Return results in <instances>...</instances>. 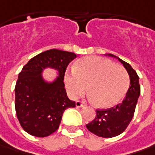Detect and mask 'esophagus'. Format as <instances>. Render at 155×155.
<instances>
[{
  "instance_id": "esophagus-1",
  "label": "esophagus",
  "mask_w": 155,
  "mask_h": 155,
  "mask_svg": "<svg viewBox=\"0 0 155 155\" xmlns=\"http://www.w3.org/2000/svg\"><path fill=\"white\" fill-rule=\"evenodd\" d=\"M75 106H76L77 107H81L84 106V103H83L82 101H77L75 102Z\"/></svg>"
}]
</instances>
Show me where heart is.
I'll return each instance as SVG.
<instances>
[{"label":"heart","instance_id":"obj_1","mask_svg":"<svg viewBox=\"0 0 155 155\" xmlns=\"http://www.w3.org/2000/svg\"><path fill=\"white\" fill-rule=\"evenodd\" d=\"M65 87L72 98L87 91L94 104L108 108L124 97L129 87V75L122 66L99 56H87L76 62L64 75Z\"/></svg>","mask_w":155,"mask_h":155}]
</instances>
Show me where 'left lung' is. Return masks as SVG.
<instances>
[{"instance_id":"8db88e82","label":"left lung","mask_w":155,"mask_h":155,"mask_svg":"<svg viewBox=\"0 0 155 155\" xmlns=\"http://www.w3.org/2000/svg\"><path fill=\"white\" fill-rule=\"evenodd\" d=\"M108 55L116 57L111 54H108ZM118 60L123 64L130 78V86L126 94V97L121 103L111 108L97 109L94 120L86 125L91 133L103 138L117 136L126 130L134 117L138 98L140 94V86L139 84L137 73L128 63L120 58Z\"/></svg>"}]
</instances>
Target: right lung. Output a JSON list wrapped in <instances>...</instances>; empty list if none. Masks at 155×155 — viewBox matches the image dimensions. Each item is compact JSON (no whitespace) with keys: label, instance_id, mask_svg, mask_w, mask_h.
<instances>
[{"label":"right lung","instance_id":"obj_1","mask_svg":"<svg viewBox=\"0 0 155 155\" xmlns=\"http://www.w3.org/2000/svg\"><path fill=\"white\" fill-rule=\"evenodd\" d=\"M76 58L74 53L50 49L29 60L20 72L15 93V112L25 131L36 137H47L57 130L63 112L74 107L63 82L68 65ZM47 67L54 68L59 76L47 83L41 74Z\"/></svg>","mask_w":155,"mask_h":155}]
</instances>
